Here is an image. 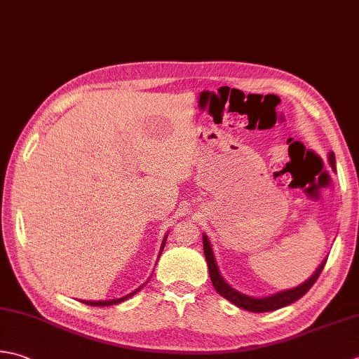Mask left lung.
Listing matches in <instances>:
<instances>
[{"label":"left lung","mask_w":359,"mask_h":359,"mask_svg":"<svg viewBox=\"0 0 359 359\" xmlns=\"http://www.w3.org/2000/svg\"><path fill=\"white\" fill-rule=\"evenodd\" d=\"M328 163H330V166H332V170L336 171V160H334L333 152L328 154ZM202 243H203V255H205V259H207L210 278H212L215 290L219 292L222 297H226L229 302H231L233 305L243 308V310H245V311H252V313H266V311L278 310V308L291 305L296 300H299L300 297H304L308 292V290H310V287L316 283V280H318V277L320 276V272H322V269H324V266L327 263V258H325L324 262L319 264V268L314 271L313 276L296 287L280 291L277 294H271V296H268V297H252V296H245V294H243L240 291H236L235 287H231L226 282V280H224V277L219 272V268H217L212 244H210V240L205 233L202 235Z\"/></svg>","instance_id":"1"}]
</instances>
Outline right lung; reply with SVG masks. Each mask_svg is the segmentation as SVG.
<instances>
[{"mask_svg": "<svg viewBox=\"0 0 359 359\" xmlns=\"http://www.w3.org/2000/svg\"><path fill=\"white\" fill-rule=\"evenodd\" d=\"M166 238H168V233H166V235H165V238H163V243H161V248H160V252H158V257H160V254H161V250H163V248H165ZM144 285H146V283H144ZM144 285H142L140 287H137L135 291L130 292V294H128V296L119 297V299H111V300H81V302H82V304L91 305V306H110V305H116V304H119V302H124V300L130 299V297L133 296V294H137L140 290H142V287H143Z\"/></svg>", "mask_w": 359, "mask_h": 359, "instance_id": "add662e5", "label": "right lung"}]
</instances>
